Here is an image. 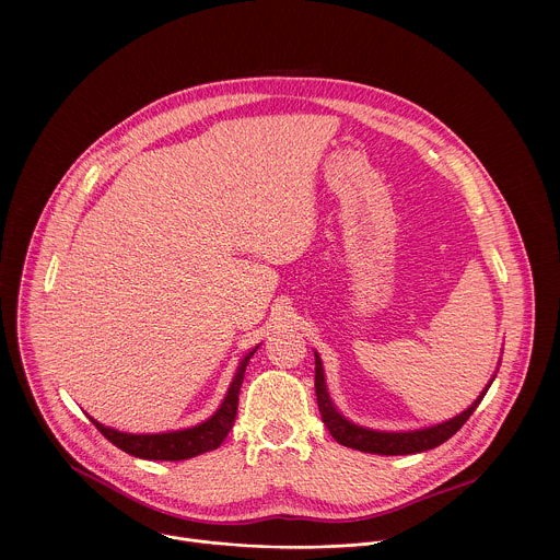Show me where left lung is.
<instances>
[{
    "label": "left lung",
    "instance_id": "8db88e82",
    "mask_svg": "<svg viewBox=\"0 0 560 560\" xmlns=\"http://www.w3.org/2000/svg\"><path fill=\"white\" fill-rule=\"evenodd\" d=\"M315 371H317L315 373V388H317L320 418H323L327 431L331 433V438L342 446H349V448H355V451H362V453H375V455H413V453H422V451H429V448H435V446L444 444L448 438H453L466 424V420L479 407L487 388L491 386L489 384L480 393L479 399L475 400L464 413H459V416H455V418H451L442 424L420 429V431H407V433H386V431H371V429L358 427V424L349 422L347 418H342L336 411V407L331 405L329 395H327L319 355H315Z\"/></svg>",
    "mask_w": 560,
    "mask_h": 560
}]
</instances>
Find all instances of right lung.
Instances as JSON below:
<instances>
[{"instance_id":"add662e5","label":"right lung","mask_w":560,"mask_h":560,"mask_svg":"<svg viewBox=\"0 0 560 560\" xmlns=\"http://www.w3.org/2000/svg\"><path fill=\"white\" fill-rule=\"evenodd\" d=\"M256 349L249 351L241 360L240 371H237V375H235V380L229 388L226 399L220 405V409L198 427H191V429H185V431H172V433H155V435H131V433H120L116 429L103 427L94 418H90V420L114 446H118L120 451H125L133 457H140V459L183 462V459H191L196 455H202L207 451H215L226 440L229 431L235 424L245 366H247L249 358L256 353Z\"/></svg>"}]
</instances>
